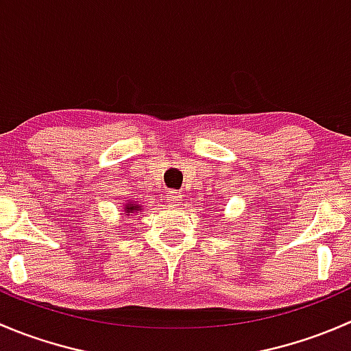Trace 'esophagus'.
<instances>
[{
  "instance_id": "34e87169",
  "label": "esophagus",
  "mask_w": 351,
  "mask_h": 351,
  "mask_svg": "<svg viewBox=\"0 0 351 351\" xmlns=\"http://www.w3.org/2000/svg\"><path fill=\"white\" fill-rule=\"evenodd\" d=\"M166 198H168L169 205H173V207H180V205H183V195L180 192H169L168 195H166Z\"/></svg>"
}]
</instances>
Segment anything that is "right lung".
<instances>
[{"label": "right lung", "mask_w": 351, "mask_h": 351, "mask_svg": "<svg viewBox=\"0 0 351 351\" xmlns=\"http://www.w3.org/2000/svg\"><path fill=\"white\" fill-rule=\"evenodd\" d=\"M143 208H141L139 204H136V202H127L125 205H123V217L129 219L130 214H137V212H141Z\"/></svg>", "instance_id": "obj_1"}]
</instances>
